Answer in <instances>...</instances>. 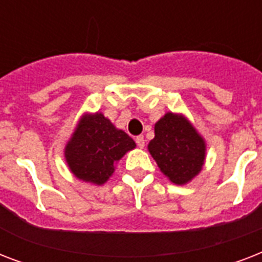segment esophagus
<instances>
[{"mask_svg":"<svg viewBox=\"0 0 262 262\" xmlns=\"http://www.w3.org/2000/svg\"><path fill=\"white\" fill-rule=\"evenodd\" d=\"M136 144L139 145V148H144V145H145V140H144L143 136H137V137H136Z\"/></svg>","mask_w":262,"mask_h":262,"instance_id":"34e87169","label":"esophagus"}]
</instances>
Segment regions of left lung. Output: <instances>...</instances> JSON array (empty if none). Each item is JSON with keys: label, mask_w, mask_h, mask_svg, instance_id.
Instances as JSON below:
<instances>
[{"label": "left lung", "mask_w": 262, "mask_h": 262, "mask_svg": "<svg viewBox=\"0 0 262 262\" xmlns=\"http://www.w3.org/2000/svg\"><path fill=\"white\" fill-rule=\"evenodd\" d=\"M148 151L172 183L185 185L203 168L205 141L183 115L167 113L155 123Z\"/></svg>", "instance_id": "1"}]
</instances>
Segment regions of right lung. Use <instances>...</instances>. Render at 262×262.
Here are the masks:
<instances>
[{"label": "right lung", "instance_id": "add662e5", "mask_svg": "<svg viewBox=\"0 0 262 262\" xmlns=\"http://www.w3.org/2000/svg\"><path fill=\"white\" fill-rule=\"evenodd\" d=\"M133 148L130 136L102 113H95L81 117L65 147V159L76 178L103 185L114 172L115 163Z\"/></svg>", "mask_w": 262, "mask_h": 262}]
</instances>
